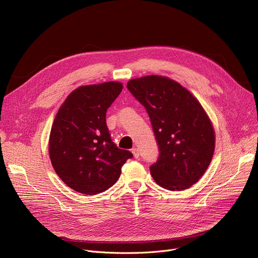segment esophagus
Listing matches in <instances>:
<instances>
[{"label":"esophagus","mask_w":258,"mask_h":258,"mask_svg":"<svg viewBox=\"0 0 258 258\" xmlns=\"http://www.w3.org/2000/svg\"><path fill=\"white\" fill-rule=\"evenodd\" d=\"M132 153L134 154V157H135V158H139L140 154H139L138 148H133V149H132Z\"/></svg>","instance_id":"34e87169"}]
</instances>
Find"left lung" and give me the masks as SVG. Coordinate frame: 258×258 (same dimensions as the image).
<instances>
[{
    "label": "left lung",
    "instance_id": "obj_1",
    "mask_svg": "<svg viewBox=\"0 0 258 258\" xmlns=\"http://www.w3.org/2000/svg\"><path fill=\"white\" fill-rule=\"evenodd\" d=\"M126 88L145 107L158 145V159L150 166L152 177L170 191L190 188L214 153V130L203 107L188 90L165 77L135 79Z\"/></svg>",
    "mask_w": 258,
    "mask_h": 258
}]
</instances>
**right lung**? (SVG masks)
I'll list each match as a JSON object with an SVG mask.
<instances>
[{
  "label": "right lung",
  "instance_id": "add662e5",
  "mask_svg": "<svg viewBox=\"0 0 258 258\" xmlns=\"http://www.w3.org/2000/svg\"><path fill=\"white\" fill-rule=\"evenodd\" d=\"M121 91L117 82L80 87L58 110L49 154L56 173L72 190L86 195L106 191L133 157L113 143L106 124L107 109Z\"/></svg>",
  "mask_w": 258,
  "mask_h": 258
}]
</instances>
